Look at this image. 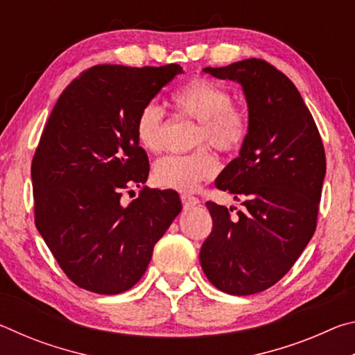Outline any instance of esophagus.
<instances>
[{
  "mask_svg": "<svg viewBox=\"0 0 355 355\" xmlns=\"http://www.w3.org/2000/svg\"><path fill=\"white\" fill-rule=\"evenodd\" d=\"M199 202H200L199 197L191 196V194H182V203H183V208H186V209L197 205Z\"/></svg>",
  "mask_w": 355,
  "mask_h": 355,
  "instance_id": "obj_1",
  "label": "esophagus"
}]
</instances>
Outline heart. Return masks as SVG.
<instances>
[{
	"label": "heart",
	"mask_w": 355,
	"mask_h": 355,
	"mask_svg": "<svg viewBox=\"0 0 355 355\" xmlns=\"http://www.w3.org/2000/svg\"><path fill=\"white\" fill-rule=\"evenodd\" d=\"M172 103L180 116L199 122L196 146L209 144L216 150L232 153L249 136L250 120L243 106L233 103L232 94L205 78H192L172 95ZM166 114L159 105H144L137 112L135 135L147 152L158 153L164 148ZM219 164L207 147L188 155H169L156 161L155 183L166 189L192 191L197 184L213 178Z\"/></svg>",
	"instance_id": "heart-1"
}]
</instances>
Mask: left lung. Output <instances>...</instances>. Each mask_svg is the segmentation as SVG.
Segmentation results:
<instances>
[{
    "mask_svg": "<svg viewBox=\"0 0 355 355\" xmlns=\"http://www.w3.org/2000/svg\"><path fill=\"white\" fill-rule=\"evenodd\" d=\"M203 70L241 84L250 128L214 183L244 208L232 214L233 208L207 202L213 228L200 264L218 290L249 296L277 284L313 236L326 153L296 86L272 64L252 58Z\"/></svg>",
    "mask_w": 355,
    "mask_h": 355,
    "instance_id": "8db88e82",
    "label": "left lung"
}]
</instances>
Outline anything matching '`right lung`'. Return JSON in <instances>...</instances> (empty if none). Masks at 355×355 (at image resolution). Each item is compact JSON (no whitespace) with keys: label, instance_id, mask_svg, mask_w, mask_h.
I'll return each instance as SVG.
<instances>
[{"label":"right lung","instance_id":"obj_1","mask_svg":"<svg viewBox=\"0 0 355 355\" xmlns=\"http://www.w3.org/2000/svg\"><path fill=\"white\" fill-rule=\"evenodd\" d=\"M178 73V64L94 65L64 89L46 120L31 164L34 220L83 290L133 288L182 211L175 191L144 186L148 156L135 135L141 107ZM130 185L141 188L140 197L123 207L119 199Z\"/></svg>","mask_w":355,"mask_h":355}]
</instances>
